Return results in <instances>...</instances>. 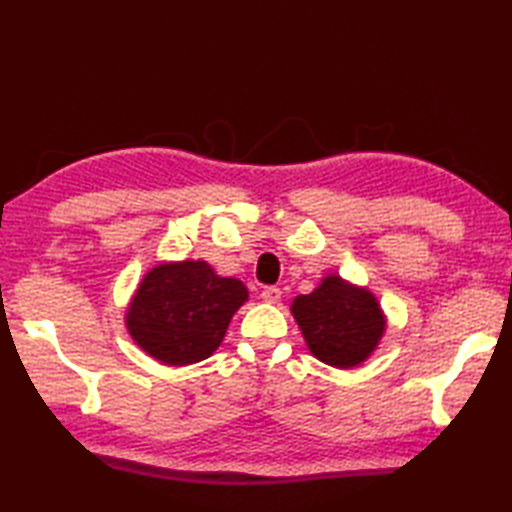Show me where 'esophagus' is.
<instances>
[{
  "mask_svg": "<svg viewBox=\"0 0 512 512\" xmlns=\"http://www.w3.org/2000/svg\"><path fill=\"white\" fill-rule=\"evenodd\" d=\"M262 299H264L266 303H277V301L281 299V290H279L277 286H266V288L262 290Z\"/></svg>",
  "mask_w": 512,
  "mask_h": 512,
  "instance_id": "1",
  "label": "esophagus"
}]
</instances>
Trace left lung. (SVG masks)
Wrapping results in <instances>:
<instances>
[{
  "label": "left lung",
  "mask_w": 512,
  "mask_h": 512,
  "mask_svg": "<svg viewBox=\"0 0 512 512\" xmlns=\"http://www.w3.org/2000/svg\"><path fill=\"white\" fill-rule=\"evenodd\" d=\"M308 350L321 363L350 369L365 363L383 339L387 319L374 292L328 275L290 306Z\"/></svg>",
  "instance_id": "8db88e82"
}]
</instances>
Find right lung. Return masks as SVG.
<instances>
[{
  "label": "right lung",
  "instance_id": "1",
  "mask_svg": "<svg viewBox=\"0 0 512 512\" xmlns=\"http://www.w3.org/2000/svg\"><path fill=\"white\" fill-rule=\"evenodd\" d=\"M248 301L235 277H220L202 259L165 262L140 281L125 312L127 332L162 365L184 367L209 358L233 314Z\"/></svg>",
  "mask_w": 512,
  "mask_h": 512
}]
</instances>
